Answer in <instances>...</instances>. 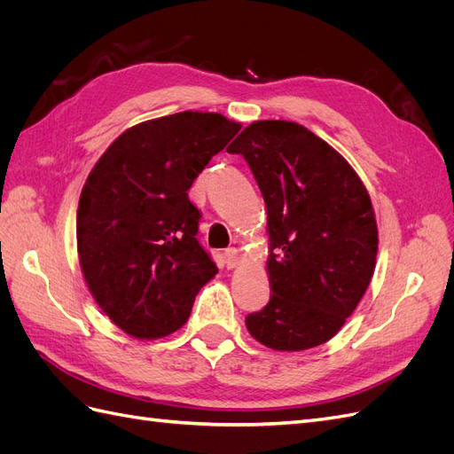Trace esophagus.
<instances>
[{
  "label": "esophagus",
  "instance_id": "esophagus-1",
  "mask_svg": "<svg viewBox=\"0 0 454 454\" xmlns=\"http://www.w3.org/2000/svg\"><path fill=\"white\" fill-rule=\"evenodd\" d=\"M223 255H225L227 269H235L239 265V250L237 248H227Z\"/></svg>",
  "mask_w": 454,
  "mask_h": 454
}]
</instances>
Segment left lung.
<instances>
[{
	"instance_id": "left-lung-1",
	"label": "left lung",
	"mask_w": 454,
	"mask_h": 454,
	"mask_svg": "<svg viewBox=\"0 0 454 454\" xmlns=\"http://www.w3.org/2000/svg\"><path fill=\"white\" fill-rule=\"evenodd\" d=\"M229 153H240L267 206L270 299L246 316L267 348L324 345L358 307L375 272V210L348 160L294 121H254Z\"/></svg>"
}]
</instances>
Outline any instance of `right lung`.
Wrapping results in <instances>:
<instances>
[{
  "label": "right lung",
  "instance_id": "1",
  "mask_svg": "<svg viewBox=\"0 0 454 454\" xmlns=\"http://www.w3.org/2000/svg\"><path fill=\"white\" fill-rule=\"evenodd\" d=\"M242 129L222 114L144 121L94 164L77 206V254L89 292L119 329L160 339L180 329L217 267L197 240L187 191Z\"/></svg>",
  "mask_w": 454,
  "mask_h": 454
}]
</instances>
